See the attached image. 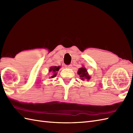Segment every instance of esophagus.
Listing matches in <instances>:
<instances>
[{
    "instance_id": "obj_1",
    "label": "esophagus",
    "mask_w": 133,
    "mask_h": 133,
    "mask_svg": "<svg viewBox=\"0 0 133 133\" xmlns=\"http://www.w3.org/2000/svg\"><path fill=\"white\" fill-rule=\"evenodd\" d=\"M71 64H69V65H66V66H65V67H66L67 69H70L71 67Z\"/></svg>"
}]
</instances>
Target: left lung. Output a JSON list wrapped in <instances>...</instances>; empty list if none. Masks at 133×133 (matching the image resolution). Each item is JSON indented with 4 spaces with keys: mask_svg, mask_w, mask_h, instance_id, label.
Returning a JSON list of instances; mask_svg holds the SVG:
<instances>
[{
    "mask_svg": "<svg viewBox=\"0 0 133 133\" xmlns=\"http://www.w3.org/2000/svg\"><path fill=\"white\" fill-rule=\"evenodd\" d=\"M78 74L79 75L80 79L81 80L84 81H89L91 77H90L89 73L87 72V71L86 69L84 67H82L81 68L79 69L78 71Z\"/></svg>",
    "mask_w": 133,
    "mask_h": 133,
    "instance_id": "1",
    "label": "left lung"
}]
</instances>
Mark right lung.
Masks as SVG:
<instances>
[{"mask_svg":"<svg viewBox=\"0 0 133 133\" xmlns=\"http://www.w3.org/2000/svg\"><path fill=\"white\" fill-rule=\"evenodd\" d=\"M60 68H61L60 66L51 67L49 69V72L51 73V77H50V78H55L56 76V75H57V71H59V70Z\"/></svg>","mask_w":133,"mask_h":133,"instance_id":"right-lung-1","label":"right lung"}]
</instances>
